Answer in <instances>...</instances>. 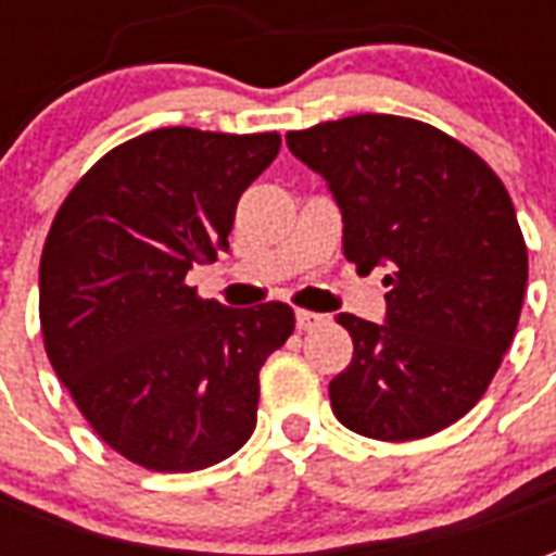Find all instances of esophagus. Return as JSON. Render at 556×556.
I'll return each instance as SVG.
<instances>
[{
	"instance_id": "1",
	"label": "esophagus",
	"mask_w": 556,
	"mask_h": 556,
	"mask_svg": "<svg viewBox=\"0 0 556 556\" xmlns=\"http://www.w3.org/2000/svg\"><path fill=\"white\" fill-rule=\"evenodd\" d=\"M294 321H298L301 330H313V327H318L321 321H325V315L309 313V309H298V313H294Z\"/></svg>"
}]
</instances>
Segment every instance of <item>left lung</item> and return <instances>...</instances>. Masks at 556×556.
Listing matches in <instances>:
<instances>
[{
  "instance_id": "1",
  "label": "left lung",
  "mask_w": 556,
  "mask_h": 556,
  "mask_svg": "<svg viewBox=\"0 0 556 556\" xmlns=\"http://www.w3.org/2000/svg\"><path fill=\"white\" fill-rule=\"evenodd\" d=\"M342 211L345 258L384 265L387 321L339 313L354 357L330 381L345 429L417 441L477 405L513 345L527 247L513 199L485 160L402 115H349L286 134Z\"/></svg>"
}]
</instances>
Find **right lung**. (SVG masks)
Listing matches in <instances>:
<instances>
[{
	"label": "right lung",
	"instance_id": "obj_1",
	"mask_svg": "<svg viewBox=\"0 0 556 556\" xmlns=\"http://www.w3.org/2000/svg\"><path fill=\"white\" fill-rule=\"evenodd\" d=\"M279 142L160 127L106 151L50 226L43 349L79 414L134 465L190 473L253 434L258 369L291 337L294 309L202 301L187 270L229 250L238 199Z\"/></svg>",
	"mask_w": 556,
	"mask_h": 556
}]
</instances>
